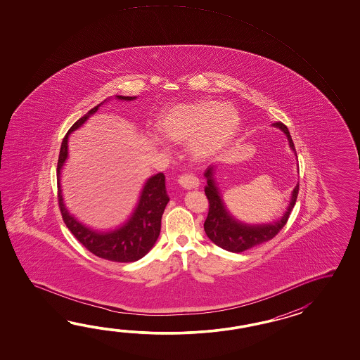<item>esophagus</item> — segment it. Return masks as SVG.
Listing matches in <instances>:
<instances>
[{"instance_id":"1","label":"esophagus","mask_w":360,"mask_h":360,"mask_svg":"<svg viewBox=\"0 0 360 360\" xmlns=\"http://www.w3.org/2000/svg\"><path fill=\"white\" fill-rule=\"evenodd\" d=\"M179 184L185 189H195L199 186V180L194 175L184 174V175L179 177Z\"/></svg>"}]
</instances>
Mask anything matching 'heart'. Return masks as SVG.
Returning a JSON list of instances; mask_svg holds the SVG:
<instances>
[{"label": "heart", "instance_id": "1", "mask_svg": "<svg viewBox=\"0 0 360 360\" xmlns=\"http://www.w3.org/2000/svg\"><path fill=\"white\" fill-rule=\"evenodd\" d=\"M237 108L216 100H197L163 109L155 122L158 136L174 144L191 143V157L212 160L237 136L240 129Z\"/></svg>", "mask_w": 360, "mask_h": 360}]
</instances>
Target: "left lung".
Wrapping results in <instances>:
<instances>
[{
    "label": "left lung",
    "instance_id": "8db88e82",
    "mask_svg": "<svg viewBox=\"0 0 360 360\" xmlns=\"http://www.w3.org/2000/svg\"><path fill=\"white\" fill-rule=\"evenodd\" d=\"M273 126L283 131L288 139V143L292 150L296 153L295 144L292 141L290 131L287 126L282 122H276ZM297 155V154H296ZM214 166H210L205 172L207 185L205 188L207 199H208V214L205 221V231L207 237L210 238L214 245L221 247L229 252H243L252 247L265 243L276 237L288 221L292 208L295 207L297 194H299V184L292 191L291 202L287 208L285 214L276 222L261 224V225H250L245 222L238 221L234 219L222 202L221 194L219 191V185L214 176Z\"/></svg>",
    "mask_w": 360,
    "mask_h": 360
}]
</instances>
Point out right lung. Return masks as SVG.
<instances>
[{"mask_svg":"<svg viewBox=\"0 0 360 360\" xmlns=\"http://www.w3.org/2000/svg\"><path fill=\"white\" fill-rule=\"evenodd\" d=\"M117 99L134 100L136 96H121ZM107 101V100H104ZM103 101V103H104ZM92 108L84 117L77 121L67 135L63 139L60 153L58 160V197L61 216L70 233L76 237L77 240L100 259L115 261V262H134L144 257L152 250L154 243L160 237L161 231V219L165 208L169 203V195L166 191L165 175L160 172L146 180L143 191L140 194L138 206L132 212L130 219L122 226L112 231H96L84 226L82 222L77 221L68 210L64 206L60 189V172L64 163L68 158L69 134L81 127L90 115H94L100 105Z\"/></svg>","mask_w":360,"mask_h":360,"instance_id":"1","label":"right lung"}]
</instances>
